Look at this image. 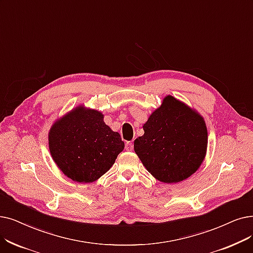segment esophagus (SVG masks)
<instances>
[{
	"label": "esophagus",
	"mask_w": 253,
	"mask_h": 253,
	"mask_svg": "<svg viewBox=\"0 0 253 253\" xmlns=\"http://www.w3.org/2000/svg\"><path fill=\"white\" fill-rule=\"evenodd\" d=\"M125 149H126V151H132L133 150V144H132V142H131V141L126 142Z\"/></svg>",
	"instance_id": "34e87169"
}]
</instances>
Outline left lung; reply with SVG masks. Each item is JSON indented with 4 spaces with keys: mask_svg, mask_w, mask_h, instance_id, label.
I'll list each match as a JSON object with an SVG mask.
<instances>
[{
    "mask_svg": "<svg viewBox=\"0 0 253 253\" xmlns=\"http://www.w3.org/2000/svg\"><path fill=\"white\" fill-rule=\"evenodd\" d=\"M134 140V151L147 170L163 183L188 179L206 157L208 130L194 108L171 95L163 98Z\"/></svg>",
    "mask_w": 253,
    "mask_h": 253,
    "instance_id": "8db88e82",
    "label": "left lung"
}]
</instances>
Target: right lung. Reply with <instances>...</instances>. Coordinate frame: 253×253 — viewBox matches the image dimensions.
<instances>
[{
  "label": "right lung",
  "instance_id": "obj_1",
  "mask_svg": "<svg viewBox=\"0 0 253 253\" xmlns=\"http://www.w3.org/2000/svg\"><path fill=\"white\" fill-rule=\"evenodd\" d=\"M103 118L99 111L81 104L49 129L52 160L74 182H95L109 170L124 150L120 134L104 123Z\"/></svg>",
  "mask_w": 253,
  "mask_h": 253
}]
</instances>
